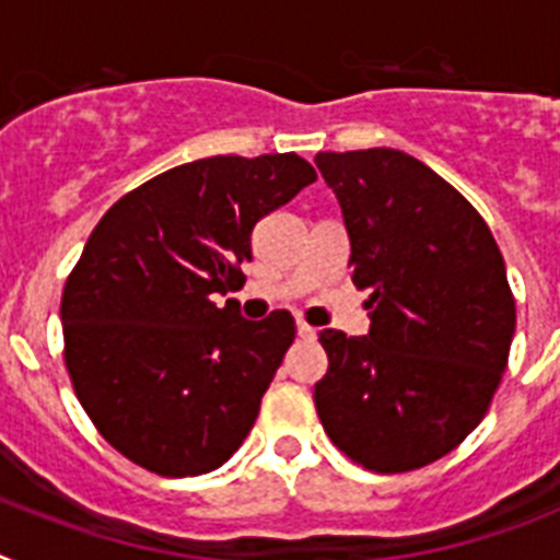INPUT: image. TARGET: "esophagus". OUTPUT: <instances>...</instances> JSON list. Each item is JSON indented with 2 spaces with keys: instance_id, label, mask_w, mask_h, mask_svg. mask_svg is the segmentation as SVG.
Returning a JSON list of instances; mask_svg holds the SVG:
<instances>
[{
  "instance_id": "esophagus-1",
  "label": "esophagus",
  "mask_w": 560,
  "mask_h": 560,
  "mask_svg": "<svg viewBox=\"0 0 560 560\" xmlns=\"http://www.w3.org/2000/svg\"><path fill=\"white\" fill-rule=\"evenodd\" d=\"M295 329H299V335L304 340H313L315 335H318V329H315L313 324H307V320H299V324H295Z\"/></svg>"
}]
</instances>
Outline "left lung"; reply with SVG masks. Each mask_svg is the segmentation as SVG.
Returning <instances> with one entry per match:
<instances>
[{"instance_id": "obj_1", "label": "left lung", "mask_w": 560, "mask_h": 560, "mask_svg": "<svg viewBox=\"0 0 560 560\" xmlns=\"http://www.w3.org/2000/svg\"><path fill=\"white\" fill-rule=\"evenodd\" d=\"M343 211L352 281L372 329L318 335L329 369L315 408L329 440L374 474L451 454L488 415L508 369L515 299L488 222L397 149L320 152Z\"/></svg>"}]
</instances>
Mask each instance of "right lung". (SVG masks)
I'll return each mask as SVG.
<instances>
[{
    "label": "right lung",
    "instance_id": "add662e5",
    "mask_svg": "<svg viewBox=\"0 0 560 560\" xmlns=\"http://www.w3.org/2000/svg\"><path fill=\"white\" fill-rule=\"evenodd\" d=\"M299 154L194 160L101 217L61 295L65 366L92 425L158 476L220 468L245 442L295 338L276 310L245 320L253 225L315 183Z\"/></svg>",
    "mask_w": 560,
    "mask_h": 560
}]
</instances>
